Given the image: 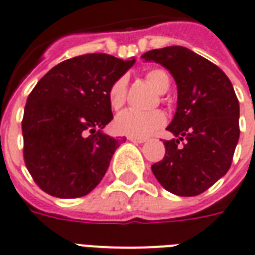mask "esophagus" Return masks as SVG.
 Instances as JSON below:
<instances>
[{
    "label": "esophagus",
    "instance_id": "obj_1",
    "mask_svg": "<svg viewBox=\"0 0 255 255\" xmlns=\"http://www.w3.org/2000/svg\"><path fill=\"white\" fill-rule=\"evenodd\" d=\"M128 140L131 142H144L145 141V138H141V137H128Z\"/></svg>",
    "mask_w": 255,
    "mask_h": 255
}]
</instances>
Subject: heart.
<instances>
[{"instance_id":"1","label":"heart","mask_w":255,"mask_h":255,"mask_svg":"<svg viewBox=\"0 0 255 255\" xmlns=\"http://www.w3.org/2000/svg\"><path fill=\"white\" fill-rule=\"evenodd\" d=\"M145 78L159 93L169 89L170 78L163 70H151ZM128 82L125 78L117 79L108 92V102L114 110H119L126 100ZM166 124V115L159 110L149 113H138L134 110H126L117 115L114 121V129L119 134L130 137H147L160 129Z\"/></svg>"}]
</instances>
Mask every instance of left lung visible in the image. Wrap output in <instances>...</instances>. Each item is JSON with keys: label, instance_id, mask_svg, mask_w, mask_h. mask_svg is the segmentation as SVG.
Wrapping results in <instances>:
<instances>
[{"label": "left lung", "instance_id": "left-lung-1", "mask_svg": "<svg viewBox=\"0 0 255 255\" xmlns=\"http://www.w3.org/2000/svg\"><path fill=\"white\" fill-rule=\"evenodd\" d=\"M145 61L162 64L177 85V108L163 141L165 158L151 166L171 194L196 196L231 167L239 141V102L221 68L184 46L145 52ZM185 139L182 147L180 141Z\"/></svg>", "mask_w": 255, "mask_h": 255}]
</instances>
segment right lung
Wrapping results in <instances>:
<instances>
[{"label":"right lung","instance_id":"1","mask_svg":"<svg viewBox=\"0 0 255 255\" xmlns=\"http://www.w3.org/2000/svg\"><path fill=\"white\" fill-rule=\"evenodd\" d=\"M106 53L61 61L38 81L21 122L24 162L39 188L71 199L88 195L107 171L126 138L103 129L111 122V85L133 64Z\"/></svg>","mask_w":255,"mask_h":255}]
</instances>
